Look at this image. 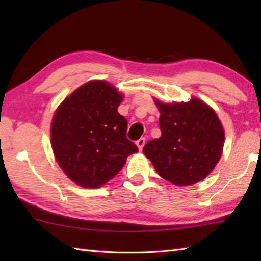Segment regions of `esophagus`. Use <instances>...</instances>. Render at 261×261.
<instances>
[{"mask_svg":"<svg viewBox=\"0 0 261 261\" xmlns=\"http://www.w3.org/2000/svg\"><path fill=\"white\" fill-rule=\"evenodd\" d=\"M145 143H146V139H145V138H140L139 140H137L136 145H137L138 149H139V151L142 150V148H143V146H145Z\"/></svg>","mask_w":261,"mask_h":261,"instance_id":"esophagus-1","label":"esophagus"}]
</instances>
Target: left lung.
<instances>
[{"mask_svg":"<svg viewBox=\"0 0 261 261\" xmlns=\"http://www.w3.org/2000/svg\"><path fill=\"white\" fill-rule=\"evenodd\" d=\"M159 109L162 137L149 141L143 153L160 177L177 186L203 180L222 154L224 130L212 108L199 98L165 104Z\"/></svg>","mask_w":261,"mask_h":261,"instance_id":"1","label":"left lung"}]
</instances>
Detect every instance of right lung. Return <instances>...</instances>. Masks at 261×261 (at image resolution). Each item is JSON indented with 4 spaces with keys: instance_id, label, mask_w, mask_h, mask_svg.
<instances>
[{
    "instance_id": "obj_1",
    "label": "right lung",
    "mask_w": 261,
    "mask_h": 261,
    "mask_svg": "<svg viewBox=\"0 0 261 261\" xmlns=\"http://www.w3.org/2000/svg\"><path fill=\"white\" fill-rule=\"evenodd\" d=\"M123 95L105 81H91L66 97L51 122V147L69 179L97 188L138 152L126 138L127 121L118 112Z\"/></svg>"
}]
</instances>
